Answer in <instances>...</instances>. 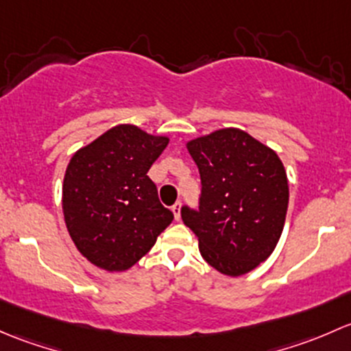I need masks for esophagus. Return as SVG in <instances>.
Returning a JSON list of instances; mask_svg holds the SVG:
<instances>
[{
  "label": "esophagus",
  "instance_id": "1",
  "mask_svg": "<svg viewBox=\"0 0 351 351\" xmlns=\"http://www.w3.org/2000/svg\"><path fill=\"white\" fill-rule=\"evenodd\" d=\"M172 213H174V218L179 221L180 219V202H176V204L172 206Z\"/></svg>",
  "mask_w": 351,
  "mask_h": 351
}]
</instances>
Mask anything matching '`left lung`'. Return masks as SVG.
I'll return each instance as SVG.
<instances>
[{
    "mask_svg": "<svg viewBox=\"0 0 351 351\" xmlns=\"http://www.w3.org/2000/svg\"><path fill=\"white\" fill-rule=\"evenodd\" d=\"M201 176L199 208L180 216L199 240L202 258L238 277L267 260L279 241L289 186L277 154L247 132L225 128L187 143Z\"/></svg>",
    "mask_w": 351,
    "mask_h": 351,
    "instance_id": "1",
    "label": "left lung"
}]
</instances>
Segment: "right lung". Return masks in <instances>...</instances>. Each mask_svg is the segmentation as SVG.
Instances as JSON below:
<instances>
[{"instance_id": "add662e5", "label": "right lung", "mask_w": 351, "mask_h": 351, "mask_svg": "<svg viewBox=\"0 0 351 351\" xmlns=\"http://www.w3.org/2000/svg\"><path fill=\"white\" fill-rule=\"evenodd\" d=\"M133 125L108 130L72 155L62 187L66 225L77 250L104 270L135 265L174 219L147 176L167 147Z\"/></svg>"}]
</instances>
